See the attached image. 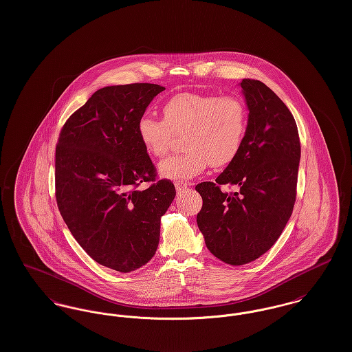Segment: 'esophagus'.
<instances>
[{
	"label": "esophagus",
	"instance_id": "1",
	"mask_svg": "<svg viewBox=\"0 0 352 352\" xmlns=\"http://www.w3.org/2000/svg\"><path fill=\"white\" fill-rule=\"evenodd\" d=\"M190 186H191V184H190V182H186V181H177V182H175V188H177L178 192L184 191V188H187V187H190Z\"/></svg>",
	"mask_w": 352,
	"mask_h": 352
}]
</instances>
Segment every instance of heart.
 I'll return each instance as SVG.
<instances>
[{"label": "heart", "mask_w": 352, "mask_h": 352, "mask_svg": "<svg viewBox=\"0 0 352 352\" xmlns=\"http://www.w3.org/2000/svg\"><path fill=\"white\" fill-rule=\"evenodd\" d=\"M164 120L145 115L137 133L144 149L155 158L168 154L174 135H181L184 151L160 164L168 179L184 181L201 174L208 165L231 164L243 146L248 115L243 100L234 95L184 92L162 107Z\"/></svg>", "instance_id": "b5f03b06"}]
</instances>
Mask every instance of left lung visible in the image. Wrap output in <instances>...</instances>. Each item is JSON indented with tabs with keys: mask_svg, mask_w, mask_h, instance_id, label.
<instances>
[{
	"mask_svg": "<svg viewBox=\"0 0 352 352\" xmlns=\"http://www.w3.org/2000/svg\"><path fill=\"white\" fill-rule=\"evenodd\" d=\"M240 85L250 111L243 146L215 182L195 186L206 245L230 265L258 258L281 236L296 203L301 158L297 124L283 100L260 80ZM226 184L236 191L223 193Z\"/></svg>",
	"mask_w": 352,
	"mask_h": 352,
	"instance_id": "obj_1",
	"label": "left lung"
}]
</instances>
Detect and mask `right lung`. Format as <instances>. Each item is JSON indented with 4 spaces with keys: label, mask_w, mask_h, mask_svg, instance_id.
Masks as SVG:
<instances>
[{
    "label": "right lung",
    "mask_w": 352,
    "mask_h": 352,
    "mask_svg": "<svg viewBox=\"0 0 352 352\" xmlns=\"http://www.w3.org/2000/svg\"><path fill=\"white\" fill-rule=\"evenodd\" d=\"M165 89L158 84L98 89L65 122L55 149V198L75 240L96 263L128 273L157 251L161 217L175 197L137 133ZM151 182L146 190L138 187Z\"/></svg>",
    "instance_id": "obj_1"
}]
</instances>
